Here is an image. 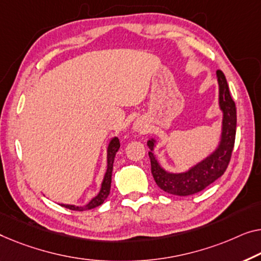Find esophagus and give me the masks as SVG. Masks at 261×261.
I'll list each match as a JSON object with an SVG mask.
<instances>
[{
    "mask_svg": "<svg viewBox=\"0 0 261 261\" xmlns=\"http://www.w3.org/2000/svg\"><path fill=\"white\" fill-rule=\"evenodd\" d=\"M132 130H134L136 134H146L149 131V125H147L146 122L142 118L136 119L134 124H132Z\"/></svg>",
    "mask_w": 261,
    "mask_h": 261,
    "instance_id": "34e87169",
    "label": "esophagus"
}]
</instances>
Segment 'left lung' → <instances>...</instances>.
I'll return each instance as SVG.
<instances>
[{
	"mask_svg": "<svg viewBox=\"0 0 261 261\" xmlns=\"http://www.w3.org/2000/svg\"><path fill=\"white\" fill-rule=\"evenodd\" d=\"M217 81L219 88L218 104L223 114V119L218 144L211 153L184 172H170L163 168L158 162L157 155L154 154V147L158 143L157 139L150 138L146 143L150 149L151 172L157 185L163 191L176 196H191L207 188L210 184L223 176L227 169L234 146L237 110L230 95L227 81L220 70H217Z\"/></svg>",
	"mask_w": 261,
	"mask_h": 261,
	"instance_id": "obj_1",
	"label": "left lung"
}]
</instances>
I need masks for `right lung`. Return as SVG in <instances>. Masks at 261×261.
Wrapping results in <instances>:
<instances>
[{
	"mask_svg": "<svg viewBox=\"0 0 261 261\" xmlns=\"http://www.w3.org/2000/svg\"><path fill=\"white\" fill-rule=\"evenodd\" d=\"M119 146H120V144H119L118 137L111 138L110 142H109V144H108L107 171H106V174H104L102 185H100V190H99V192L97 193V196L93 197L88 204H85L83 206H76V205H71V204H61V206H64L65 208L72 210V211H87V210L95 208V207H97V206L102 205L104 203V200L107 199L109 193H110L112 168H114L115 155H116V153H117Z\"/></svg>",
	"mask_w": 261,
	"mask_h": 261,
	"instance_id": "right-lung-1",
	"label": "right lung"
}]
</instances>
